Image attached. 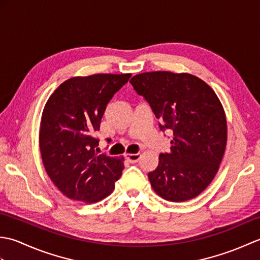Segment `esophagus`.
<instances>
[{
	"instance_id": "34e87169",
	"label": "esophagus",
	"mask_w": 260,
	"mask_h": 260,
	"mask_svg": "<svg viewBox=\"0 0 260 260\" xmlns=\"http://www.w3.org/2000/svg\"><path fill=\"white\" fill-rule=\"evenodd\" d=\"M125 157H126L127 159H128V161H129L131 163H136V162L140 161L141 154H140V153H136V154H126Z\"/></svg>"
}]
</instances>
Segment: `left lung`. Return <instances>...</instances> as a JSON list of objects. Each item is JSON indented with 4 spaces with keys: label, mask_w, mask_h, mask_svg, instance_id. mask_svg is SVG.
I'll return each instance as SVG.
<instances>
[{
    "label": "left lung",
    "mask_w": 260,
    "mask_h": 260,
    "mask_svg": "<svg viewBox=\"0 0 260 260\" xmlns=\"http://www.w3.org/2000/svg\"><path fill=\"white\" fill-rule=\"evenodd\" d=\"M144 97L162 132L172 133L171 150L161 153L148 173L151 185L168 201L190 200L211 183L227 144L224 110L214 91L189 74L154 71L131 79Z\"/></svg>",
    "instance_id": "8db88e82"
}]
</instances>
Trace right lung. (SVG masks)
Returning a JSON list of instances; mask_svg holds the SVG:
<instances>
[{
  "label": "right lung",
  "instance_id": "right-lung-1",
  "mask_svg": "<svg viewBox=\"0 0 260 260\" xmlns=\"http://www.w3.org/2000/svg\"><path fill=\"white\" fill-rule=\"evenodd\" d=\"M129 74L75 77L47 102L40 127V151L49 178L66 197L93 203L108 197L124 170L123 157L99 154L95 136L110 99Z\"/></svg>",
  "mask_w": 260,
  "mask_h": 260
}]
</instances>
